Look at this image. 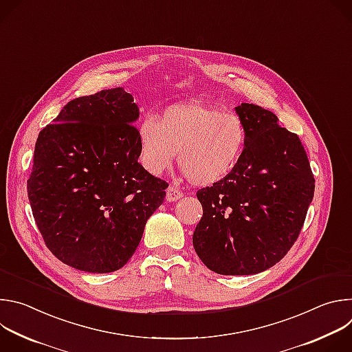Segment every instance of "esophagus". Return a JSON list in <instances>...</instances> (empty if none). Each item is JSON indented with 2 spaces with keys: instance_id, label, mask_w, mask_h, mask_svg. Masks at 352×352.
I'll list each match as a JSON object with an SVG mask.
<instances>
[{
  "instance_id": "34e87169",
  "label": "esophagus",
  "mask_w": 352,
  "mask_h": 352,
  "mask_svg": "<svg viewBox=\"0 0 352 352\" xmlns=\"http://www.w3.org/2000/svg\"><path fill=\"white\" fill-rule=\"evenodd\" d=\"M182 196H184V193H182L179 189H177V188H174V186H168L167 193H166L167 202H175V200L181 199Z\"/></svg>"
}]
</instances>
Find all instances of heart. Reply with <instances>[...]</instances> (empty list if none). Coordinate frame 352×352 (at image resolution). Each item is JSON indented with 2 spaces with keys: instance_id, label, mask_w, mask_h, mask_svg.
Instances as JSON below:
<instances>
[{
  "instance_id": "obj_1",
  "label": "heart",
  "mask_w": 352,
  "mask_h": 352,
  "mask_svg": "<svg viewBox=\"0 0 352 352\" xmlns=\"http://www.w3.org/2000/svg\"><path fill=\"white\" fill-rule=\"evenodd\" d=\"M143 167L155 175L178 164L190 182L209 186L223 181L241 160L248 142L246 126L234 114L199 100L168 106L138 125Z\"/></svg>"
}]
</instances>
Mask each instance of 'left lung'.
I'll use <instances>...</instances> for the list:
<instances>
[{"label": "left lung", "instance_id": "left-lung-1", "mask_svg": "<svg viewBox=\"0 0 352 352\" xmlns=\"http://www.w3.org/2000/svg\"><path fill=\"white\" fill-rule=\"evenodd\" d=\"M248 132L243 155L220 182L199 189L204 216L193 248L208 269L248 276L278 263L304 226L315 178L299 138L269 110L235 107Z\"/></svg>", "mask_w": 352, "mask_h": 352}]
</instances>
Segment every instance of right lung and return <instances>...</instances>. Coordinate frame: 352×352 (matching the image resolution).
Returning a JSON list of instances; mask_svg holds the SVG:
<instances>
[{
  "label": "right lung",
  "instance_id": "1",
  "mask_svg": "<svg viewBox=\"0 0 352 352\" xmlns=\"http://www.w3.org/2000/svg\"><path fill=\"white\" fill-rule=\"evenodd\" d=\"M122 87L71 100L38 133L28 196L47 248L63 263L111 273L132 258L168 184L147 173Z\"/></svg>",
  "mask_w": 352,
  "mask_h": 352
}]
</instances>
